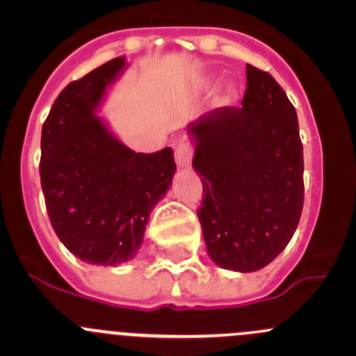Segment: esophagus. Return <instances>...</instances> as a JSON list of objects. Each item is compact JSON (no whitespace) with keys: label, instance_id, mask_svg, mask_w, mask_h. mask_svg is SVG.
<instances>
[{"label":"esophagus","instance_id":"esophagus-1","mask_svg":"<svg viewBox=\"0 0 356 356\" xmlns=\"http://www.w3.org/2000/svg\"><path fill=\"white\" fill-rule=\"evenodd\" d=\"M193 160V148L188 145V143H179L175 146V161L181 168H188L191 165Z\"/></svg>","mask_w":356,"mask_h":356}]
</instances>
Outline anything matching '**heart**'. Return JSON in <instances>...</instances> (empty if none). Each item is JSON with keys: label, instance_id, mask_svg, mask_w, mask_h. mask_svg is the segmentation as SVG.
<instances>
[{"label": "heart", "instance_id": "1", "mask_svg": "<svg viewBox=\"0 0 356 356\" xmlns=\"http://www.w3.org/2000/svg\"><path fill=\"white\" fill-rule=\"evenodd\" d=\"M201 88L203 89L213 88V79H204V81L201 82ZM236 96H238V91H236L234 88H227V91H225L224 95L220 96V99H218V105H222V106L231 105V103L236 99Z\"/></svg>", "mask_w": 356, "mask_h": 356}]
</instances>
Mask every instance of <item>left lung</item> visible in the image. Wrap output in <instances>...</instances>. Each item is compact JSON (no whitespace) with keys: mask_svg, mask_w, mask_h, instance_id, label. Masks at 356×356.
<instances>
[{"mask_svg":"<svg viewBox=\"0 0 356 356\" xmlns=\"http://www.w3.org/2000/svg\"><path fill=\"white\" fill-rule=\"evenodd\" d=\"M246 81L243 108L211 110L188 127L208 257L234 272L260 270L288 246L305 193L296 110L268 72L246 65Z\"/></svg>","mask_w":356,"mask_h":356,"instance_id":"left-lung-1","label":"left lung"}]
</instances>
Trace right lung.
Wrapping results in <instances>:
<instances>
[{"label":"right lung","mask_w":356,"mask_h":356,"mask_svg":"<svg viewBox=\"0 0 356 356\" xmlns=\"http://www.w3.org/2000/svg\"><path fill=\"white\" fill-rule=\"evenodd\" d=\"M124 68L118 56L70 82L41 132L39 174L49 220L67 250L92 265L134 258L175 174L172 148L132 152L96 115Z\"/></svg>","instance_id":"right-lung-1"}]
</instances>
